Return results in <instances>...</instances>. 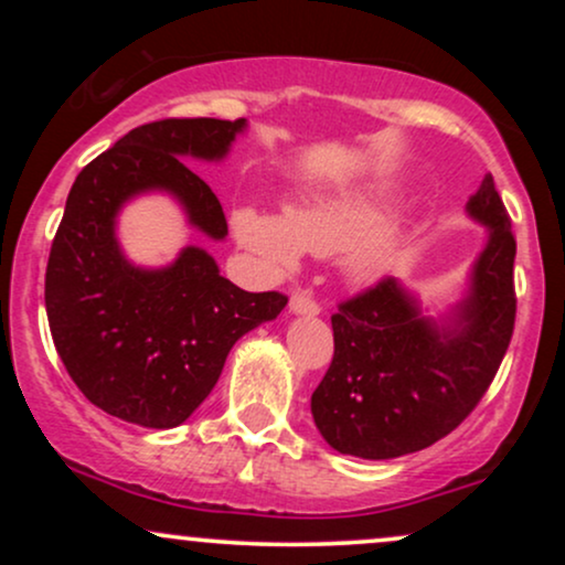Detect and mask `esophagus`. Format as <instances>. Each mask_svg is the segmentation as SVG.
<instances>
[{"mask_svg":"<svg viewBox=\"0 0 565 565\" xmlns=\"http://www.w3.org/2000/svg\"><path fill=\"white\" fill-rule=\"evenodd\" d=\"M289 313H295V316H319L321 308H319V302L313 300V297L297 291V295H291V300H289Z\"/></svg>","mask_w":565,"mask_h":565,"instance_id":"obj_1","label":"esophagus"}]
</instances>
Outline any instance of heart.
<instances>
[{"label": "heart", "instance_id": "1", "mask_svg": "<svg viewBox=\"0 0 565 565\" xmlns=\"http://www.w3.org/2000/svg\"><path fill=\"white\" fill-rule=\"evenodd\" d=\"M385 204L369 193L350 191L289 206L287 215L238 206L231 223L236 242L268 274L289 276L305 252L334 257L345 252L342 268L350 281L372 284L387 274L398 252V231L385 223Z\"/></svg>", "mask_w": 565, "mask_h": 565}]
</instances>
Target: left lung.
I'll return each instance as SVG.
<instances>
[{"label": "left lung", "instance_id": "8db88e82", "mask_svg": "<svg viewBox=\"0 0 565 565\" xmlns=\"http://www.w3.org/2000/svg\"><path fill=\"white\" fill-rule=\"evenodd\" d=\"M465 210L486 244L444 313H425L414 291L385 278L332 316L334 359L310 412L334 451L393 459L427 449L489 391L515 327V238L491 174Z\"/></svg>", "mask_w": 565, "mask_h": 565}]
</instances>
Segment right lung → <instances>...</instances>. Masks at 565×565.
<instances>
[{
    "label": "right lung",
    "mask_w": 565,
    "mask_h": 565,
    "mask_svg": "<svg viewBox=\"0 0 565 565\" xmlns=\"http://www.w3.org/2000/svg\"><path fill=\"white\" fill-rule=\"evenodd\" d=\"M244 129L246 119L151 121L89 161L71 185L44 305L71 380L111 417L157 430L183 425L217 385L231 348L287 305L278 291L238 289L201 246L146 268L116 238L125 204L167 193L191 228L223 242V206L185 161H223Z\"/></svg>",
    "instance_id": "right-lung-1"
}]
</instances>
